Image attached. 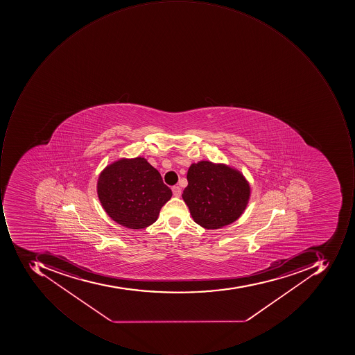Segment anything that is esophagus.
Listing matches in <instances>:
<instances>
[{
	"label": "esophagus",
	"mask_w": 355,
	"mask_h": 355,
	"mask_svg": "<svg viewBox=\"0 0 355 355\" xmlns=\"http://www.w3.org/2000/svg\"><path fill=\"white\" fill-rule=\"evenodd\" d=\"M173 194L174 196L179 197L181 195V189L178 186L173 187Z\"/></svg>",
	"instance_id": "obj_1"
}]
</instances>
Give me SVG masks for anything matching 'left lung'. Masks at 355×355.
Masks as SVG:
<instances>
[{
    "label": "left lung",
    "instance_id": "left-lung-1",
    "mask_svg": "<svg viewBox=\"0 0 355 355\" xmlns=\"http://www.w3.org/2000/svg\"><path fill=\"white\" fill-rule=\"evenodd\" d=\"M182 198L197 224L207 230L232 224L240 218L250 198L244 177L226 165L200 161L189 168Z\"/></svg>",
    "mask_w": 355,
    "mask_h": 355
}]
</instances>
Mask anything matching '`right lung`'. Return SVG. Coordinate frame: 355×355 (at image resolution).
<instances>
[{
	"instance_id": "1",
	"label": "right lung",
	"mask_w": 355,
	"mask_h": 355,
	"mask_svg": "<svg viewBox=\"0 0 355 355\" xmlns=\"http://www.w3.org/2000/svg\"><path fill=\"white\" fill-rule=\"evenodd\" d=\"M98 196L105 212L130 230L147 227L158 218L172 190L146 159H121L100 174Z\"/></svg>"
}]
</instances>
